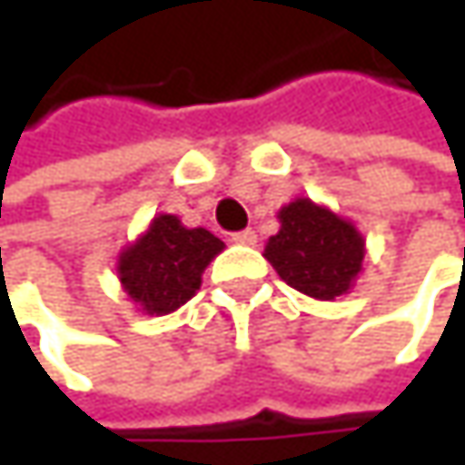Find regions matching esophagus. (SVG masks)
I'll use <instances>...</instances> for the list:
<instances>
[{"label":"esophagus","mask_w":465,"mask_h":465,"mask_svg":"<svg viewBox=\"0 0 465 465\" xmlns=\"http://www.w3.org/2000/svg\"><path fill=\"white\" fill-rule=\"evenodd\" d=\"M232 242H236V244H255V232L244 229V232L232 233Z\"/></svg>","instance_id":"1"}]
</instances>
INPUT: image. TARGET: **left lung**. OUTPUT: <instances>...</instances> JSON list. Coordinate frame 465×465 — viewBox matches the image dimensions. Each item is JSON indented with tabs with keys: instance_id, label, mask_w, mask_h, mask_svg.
Segmentation results:
<instances>
[{
	"instance_id": "8db88e82",
	"label": "left lung",
	"mask_w": 465,
	"mask_h": 465,
	"mask_svg": "<svg viewBox=\"0 0 465 465\" xmlns=\"http://www.w3.org/2000/svg\"><path fill=\"white\" fill-rule=\"evenodd\" d=\"M280 232L266 242V261L299 293L333 302L347 293L363 266L361 232L310 199H296L280 213Z\"/></svg>"
}]
</instances>
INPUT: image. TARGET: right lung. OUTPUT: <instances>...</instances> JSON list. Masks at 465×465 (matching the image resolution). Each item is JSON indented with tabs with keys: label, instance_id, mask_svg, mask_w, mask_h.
Wrapping results in <instances>:
<instances>
[{
	"label": "right lung",
	"instance_id": "add662e5",
	"mask_svg": "<svg viewBox=\"0 0 465 465\" xmlns=\"http://www.w3.org/2000/svg\"><path fill=\"white\" fill-rule=\"evenodd\" d=\"M223 247L207 229H188L177 215H158L118 255V280L144 315H169L193 299L204 269Z\"/></svg>",
	"mask_w": 465,
	"mask_h": 465
}]
</instances>
